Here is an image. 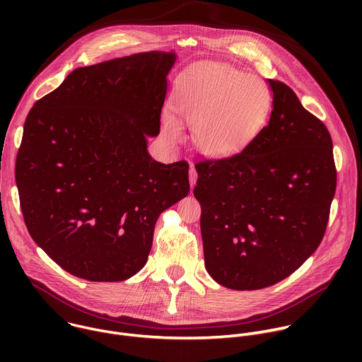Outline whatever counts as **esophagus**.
I'll return each mask as SVG.
<instances>
[{
  "mask_svg": "<svg viewBox=\"0 0 362 362\" xmlns=\"http://www.w3.org/2000/svg\"><path fill=\"white\" fill-rule=\"evenodd\" d=\"M189 180H190V187L193 190V187L196 186V180H197V173L194 170L193 166H190V175H189Z\"/></svg>",
  "mask_w": 362,
  "mask_h": 362,
  "instance_id": "esophagus-1",
  "label": "esophagus"
}]
</instances>
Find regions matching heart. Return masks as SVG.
<instances>
[{
  "instance_id": "b5f03b06",
  "label": "heart",
  "mask_w": 362,
  "mask_h": 362,
  "mask_svg": "<svg viewBox=\"0 0 362 362\" xmlns=\"http://www.w3.org/2000/svg\"><path fill=\"white\" fill-rule=\"evenodd\" d=\"M173 106L193 126L197 148L214 159L236 156L261 133L271 113L268 87L253 76L225 64H202L186 71L175 91ZM163 132L180 140L182 123L165 113Z\"/></svg>"
}]
</instances>
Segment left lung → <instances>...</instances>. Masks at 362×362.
I'll use <instances>...</instances> for the list:
<instances>
[{
    "label": "left lung",
    "mask_w": 362,
    "mask_h": 362,
    "mask_svg": "<svg viewBox=\"0 0 362 362\" xmlns=\"http://www.w3.org/2000/svg\"><path fill=\"white\" fill-rule=\"evenodd\" d=\"M267 83L268 126L236 156L196 165L204 267L235 291L275 285L317 250L337 187L324 123L286 84Z\"/></svg>",
    "instance_id": "obj_1"
}]
</instances>
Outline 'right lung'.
<instances>
[{
  "label": "right lung",
  "instance_id": "add662e5",
  "mask_svg": "<svg viewBox=\"0 0 362 362\" xmlns=\"http://www.w3.org/2000/svg\"><path fill=\"white\" fill-rule=\"evenodd\" d=\"M175 62V51H147L76 69L25 119L16 165L24 221L77 278L136 275L158 218L190 190L186 162L163 165L147 150Z\"/></svg>",
  "mask_w": 362,
  "mask_h": 362
}]
</instances>
